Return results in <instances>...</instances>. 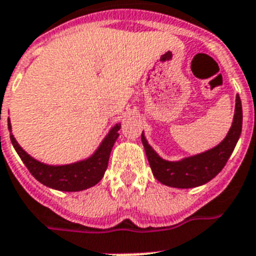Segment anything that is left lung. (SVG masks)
<instances>
[{
  "instance_id": "obj_1",
  "label": "left lung",
  "mask_w": 256,
  "mask_h": 256,
  "mask_svg": "<svg viewBox=\"0 0 256 256\" xmlns=\"http://www.w3.org/2000/svg\"><path fill=\"white\" fill-rule=\"evenodd\" d=\"M242 132V104L240 96L236 98L234 120L226 138L218 146L208 150L194 156L184 158L178 162H168L162 159L148 144L142 132V143L144 146L150 167L158 182L174 188H194L212 178L222 171L226 162L236 148V144Z\"/></svg>"
}]
</instances>
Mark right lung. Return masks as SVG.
Wrapping results in <instances>:
<instances>
[{
    "label": "right lung",
    "mask_w": 256,
    "mask_h": 256,
    "mask_svg": "<svg viewBox=\"0 0 256 256\" xmlns=\"http://www.w3.org/2000/svg\"><path fill=\"white\" fill-rule=\"evenodd\" d=\"M120 128H121V124H117L110 130L109 134L104 138L92 156L85 160L66 164V166H48V164L35 160L34 158H31L18 144L12 132H10V140L27 170L39 182L50 188L58 189V190L78 192V190H84V189L96 186L104 178V174L106 171L108 163H109L112 148L120 136L118 134ZM9 130H12L10 124Z\"/></svg>",
    "instance_id": "add662e5"
}]
</instances>
